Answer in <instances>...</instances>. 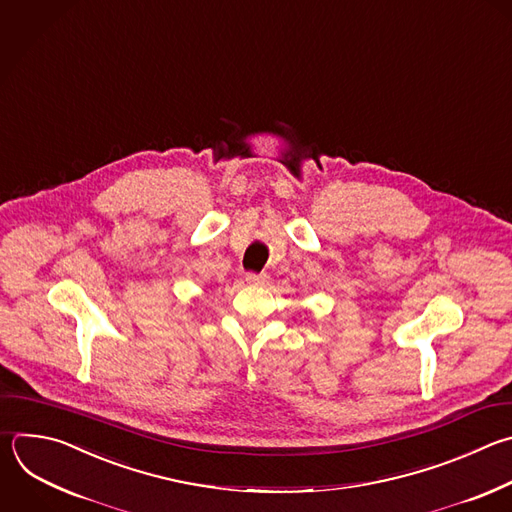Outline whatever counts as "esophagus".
Listing matches in <instances>:
<instances>
[{"instance_id": "esophagus-1", "label": "esophagus", "mask_w": 512, "mask_h": 512, "mask_svg": "<svg viewBox=\"0 0 512 512\" xmlns=\"http://www.w3.org/2000/svg\"><path fill=\"white\" fill-rule=\"evenodd\" d=\"M245 279L251 285H267L269 283V275L267 273H247Z\"/></svg>"}]
</instances>
